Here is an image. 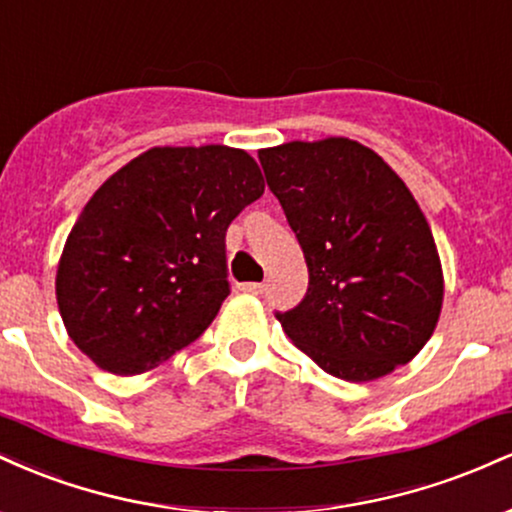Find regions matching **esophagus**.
Segmentation results:
<instances>
[{"mask_svg": "<svg viewBox=\"0 0 512 512\" xmlns=\"http://www.w3.org/2000/svg\"><path fill=\"white\" fill-rule=\"evenodd\" d=\"M238 289L245 293H255V296H262V293L267 291V284H262V281H248V284H240Z\"/></svg>", "mask_w": 512, "mask_h": 512, "instance_id": "34e87169", "label": "esophagus"}]
</instances>
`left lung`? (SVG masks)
I'll use <instances>...</instances> for the list:
<instances>
[{"instance_id":"obj_1","label":"left lung","mask_w":512,"mask_h":512,"mask_svg":"<svg viewBox=\"0 0 512 512\" xmlns=\"http://www.w3.org/2000/svg\"><path fill=\"white\" fill-rule=\"evenodd\" d=\"M260 163L310 274L303 301L276 313L291 342L351 383L409 363L443 308L436 240L409 187L344 137L262 149Z\"/></svg>"}]
</instances>
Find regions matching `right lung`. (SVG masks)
I'll return each mask as SVG.
<instances>
[{
    "mask_svg": "<svg viewBox=\"0 0 512 512\" xmlns=\"http://www.w3.org/2000/svg\"><path fill=\"white\" fill-rule=\"evenodd\" d=\"M264 180L243 149L154 146L93 192L64 243L55 291L72 342L115 375L168 361L231 293L226 231Z\"/></svg>",
    "mask_w": 512,
    "mask_h": 512,
    "instance_id": "obj_1",
    "label": "right lung"
}]
</instances>
